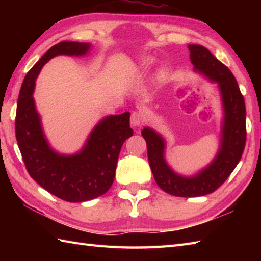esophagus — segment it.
Here are the masks:
<instances>
[{
	"label": "esophagus",
	"instance_id": "esophagus-1",
	"mask_svg": "<svg viewBox=\"0 0 261 261\" xmlns=\"http://www.w3.org/2000/svg\"><path fill=\"white\" fill-rule=\"evenodd\" d=\"M130 123L134 127H139L142 123V115L140 112L138 111H135V112L131 113V118H130Z\"/></svg>",
	"mask_w": 261,
	"mask_h": 261
}]
</instances>
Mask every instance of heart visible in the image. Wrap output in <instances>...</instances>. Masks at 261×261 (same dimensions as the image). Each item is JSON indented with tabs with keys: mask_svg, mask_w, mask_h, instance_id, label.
I'll use <instances>...</instances> for the list:
<instances>
[{
	"mask_svg": "<svg viewBox=\"0 0 261 261\" xmlns=\"http://www.w3.org/2000/svg\"><path fill=\"white\" fill-rule=\"evenodd\" d=\"M150 60H151V59H149V58H146V59H145V63H149V62H150Z\"/></svg>",
	"mask_w": 261,
	"mask_h": 261,
	"instance_id": "b5f03b06",
	"label": "heart"
}]
</instances>
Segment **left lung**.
Wrapping results in <instances>:
<instances>
[{
    "label": "left lung",
    "mask_w": 261,
    "mask_h": 261,
    "mask_svg": "<svg viewBox=\"0 0 261 261\" xmlns=\"http://www.w3.org/2000/svg\"><path fill=\"white\" fill-rule=\"evenodd\" d=\"M193 70L215 83L220 93L222 119L220 142L214 158L192 175H181L166 158L167 140L158 131L145 126L141 135L147 142L148 160L157 185L179 197H197L220 187L240 162L246 145V105L237 80L230 69L201 45H188Z\"/></svg>",
    "instance_id": "left-lung-1"
}]
</instances>
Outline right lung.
<instances>
[{"label": "right lung", "instance_id": "1", "mask_svg": "<svg viewBox=\"0 0 261 261\" xmlns=\"http://www.w3.org/2000/svg\"><path fill=\"white\" fill-rule=\"evenodd\" d=\"M90 42L62 41L51 47L29 70L22 83L15 118V136L28 173L39 185L64 201H91L112 186L121 147L132 137L130 113L107 115L74 153H60L50 146L43 131L33 92L45 64L56 56L84 57Z\"/></svg>", "mask_w": 261, "mask_h": 261}]
</instances>
